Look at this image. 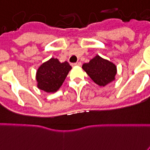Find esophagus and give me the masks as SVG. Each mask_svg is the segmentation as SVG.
Returning a JSON list of instances; mask_svg holds the SVG:
<instances>
[{
  "label": "esophagus",
  "mask_w": 150,
  "mask_h": 150,
  "mask_svg": "<svg viewBox=\"0 0 150 150\" xmlns=\"http://www.w3.org/2000/svg\"><path fill=\"white\" fill-rule=\"evenodd\" d=\"M73 67H80V66H81V62H76V63H74V64L72 65Z\"/></svg>",
  "instance_id": "1"
}]
</instances>
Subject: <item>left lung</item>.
<instances>
[{
    "instance_id": "1",
    "label": "left lung",
    "mask_w": 150,
    "mask_h": 150,
    "mask_svg": "<svg viewBox=\"0 0 150 150\" xmlns=\"http://www.w3.org/2000/svg\"><path fill=\"white\" fill-rule=\"evenodd\" d=\"M82 69L100 87H105L116 80L117 66L98 54L91 59L89 62L83 64Z\"/></svg>"
}]
</instances>
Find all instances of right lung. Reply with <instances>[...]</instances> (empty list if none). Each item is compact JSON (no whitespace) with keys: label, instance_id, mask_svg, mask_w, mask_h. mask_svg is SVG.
Returning a JSON list of instances; mask_svg holds the SVG:
<instances>
[{"label":"right lung","instance_id":"add662e5","mask_svg":"<svg viewBox=\"0 0 150 150\" xmlns=\"http://www.w3.org/2000/svg\"><path fill=\"white\" fill-rule=\"evenodd\" d=\"M71 69L67 62H61L58 59L51 58L43 62L37 70V87L47 93L56 92Z\"/></svg>","mask_w":150,"mask_h":150}]
</instances>
